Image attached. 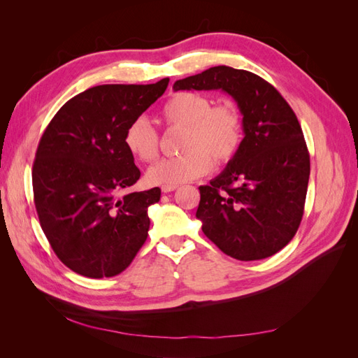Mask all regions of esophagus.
<instances>
[{
	"mask_svg": "<svg viewBox=\"0 0 358 358\" xmlns=\"http://www.w3.org/2000/svg\"><path fill=\"white\" fill-rule=\"evenodd\" d=\"M176 188H178V185H166V187H161V191L164 192V194H167V192L175 191Z\"/></svg>",
	"mask_w": 358,
	"mask_h": 358,
	"instance_id": "34e87169",
	"label": "esophagus"
}]
</instances>
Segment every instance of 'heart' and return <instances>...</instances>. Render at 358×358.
<instances>
[{"mask_svg": "<svg viewBox=\"0 0 358 358\" xmlns=\"http://www.w3.org/2000/svg\"><path fill=\"white\" fill-rule=\"evenodd\" d=\"M162 119L169 127L183 128L179 157L164 158L150 166L146 180L150 185H180L201 178L218 164L230 162L243 142V119L231 101L213 104L208 95L178 92L162 106ZM124 145L134 158L149 162L158 157L159 137L145 116L128 124Z\"/></svg>", "mask_w": 358, "mask_h": 358, "instance_id": "1", "label": "heart"}]
</instances>
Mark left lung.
<instances>
[{
    "label": "left lung",
    "instance_id": "1",
    "mask_svg": "<svg viewBox=\"0 0 358 358\" xmlns=\"http://www.w3.org/2000/svg\"><path fill=\"white\" fill-rule=\"evenodd\" d=\"M173 90H221L237 103L241 150L199 188L196 216L224 254L241 262L272 257L294 237L306 200L310 162L297 116L268 82L227 66L176 80Z\"/></svg>",
    "mask_w": 358,
    "mask_h": 358
}]
</instances>
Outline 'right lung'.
Returning a JSON list of instances; mask_svg holds the SVG:
<instances>
[{
  "label": "right lung",
  "mask_w": 358,
  "mask_h": 358,
  "mask_svg": "<svg viewBox=\"0 0 358 358\" xmlns=\"http://www.w3.org/2000/svg\"><path fill=\"white\" fill-rule=\"evenodd\" d=\"M169 80L94 86L64 104L40 138L32 167L40 225L53 252L76 273L119 275L146 242L148 208L159 201L161 189L117 199L140 178L124 134Z\"/></svg>",
  "instance_id": "right-lung-1"
}]
</instances>
